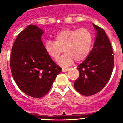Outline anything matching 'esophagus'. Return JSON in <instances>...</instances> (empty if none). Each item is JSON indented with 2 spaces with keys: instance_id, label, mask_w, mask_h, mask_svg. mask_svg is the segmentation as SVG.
<instances>
[{
  "instance_id": "esophagus-1",
  "label": "esophagus",
  "mask_w": 123,
  "mask_h": 123,
  "mask_svg": "<svg viewBox=\"0 0 123 123\" xmlns=\"http://www.w3.org/2000/svg\"><path fill=\"white\" fill-rule=\"evenodd\" d=\"M69 69V68H63L62 69V72H67Z\"/></svg>"
}]
</instances>
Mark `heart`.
Returning a JSON list of instances; mask_svg holds the SVG:
<instances>
[{"mask_svg": "<svg viewBox=\"0 0 123 123\" xmlns=\"http://www.w3.org/2000/svg\"><path fill=\"white\" fill-rule=\"evenodd\" d=\"M55 41L47 40L44 45L46 54L56 60L62 53L65 54L58 60L62 66H69L75 60L81 62L89 55L93 42V36L87 28L65 29L54 36Z\"/></svg>", "mask_w": 123, "mask_h": 123, "instance_id": "obj_1", "label": "heart"}]
</instances>
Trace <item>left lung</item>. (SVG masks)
<instances>
[{"label":"left lung","mask_w":123,"mask_h":123,"mask_svg":"<svg viewBox=\"0 0 123 123\" xmlns=\"http://www.w3.org/2000/svg\"><path fill=\"white\" fill-rule=\"evenodd\" d=\"M96 37L93 49L86 59L77 67L79 78L74 84L75 89L86 96L98 93L109 81L114 66L112 47L102 28L93 23Z\"/></svg>","instance_id":"left-lung-1"}]
</instances>
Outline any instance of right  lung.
<instances>
[{
	"instance_id": "1",
	"label": "right lung",
	"mask_w": 123,
	"mask_h": 123,
	"mask_svg": "<svg viewBox=\"0 0 123 123\" xmlns=\"http://www.w3.org/2000/svg\"><path fill=\"white\" fill-rule=\"evenodd\" d=\"M44 31L29 25L17 36L10 55L13 78L19 89L40 98L50 91L62 68L44 50L41 36Z\"/></svg>"
}]
</instances>
